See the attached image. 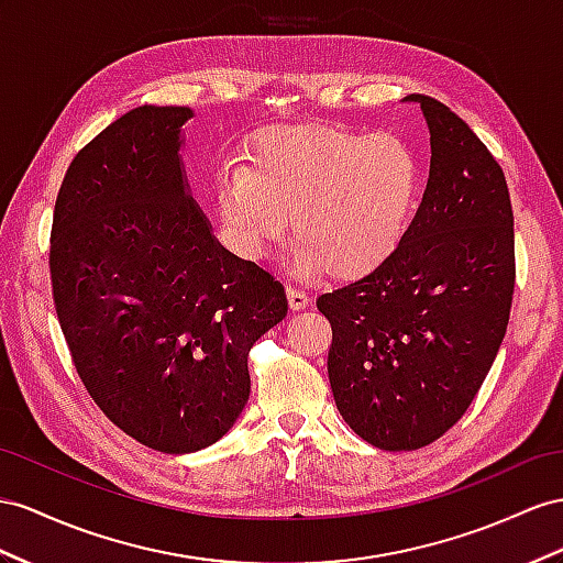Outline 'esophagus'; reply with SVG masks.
I'll return each mask as SVG.
<instances>
[{
	"mask_svg": "<svg viewBox=\"0 0 563 563\" xmlns=\"http://www.w3.org/2000/svg\"><path fill=\"white\" fill-rule=\"evenodd\" d=\"M309 301H311L309 292L299 290V287H287V305H290V309H292V311L307 309V307H309Z\"/></svg>",
	"mask_w": 563,
	"mask_h": 563,
	"instance_id": "esophagus-1",
	"label": "esophagus"
}]
</instances>
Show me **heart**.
I'll list each match as a JSON object with an SVG mask.
<instances>
[{
    "label": "heart",
    "mask_w": 563,
    "mask_h": 563,
    "mask_svg": "<svg viewBox=\"0 0 563 563\" xmlns=\"http://www.w3.org/2000/svg\"><path fill=\"white\" fill-rule=\"evenodd\" d=\"M419 180L416 154L397 135L283 125L254 140L250 166L223 173L219 207L247 254L264 256L290 216L299 273L356 278L399 247Z\"/></svg>",
    "instance_id": "1"
}]
</instances>
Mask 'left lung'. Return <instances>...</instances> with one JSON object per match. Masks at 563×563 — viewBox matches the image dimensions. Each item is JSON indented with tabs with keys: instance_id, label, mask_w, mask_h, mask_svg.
Listing matches in <instances>:
<instances>
[{
	"instance_id": "8db88e82",
	"label": "left lung",
	"mask_w": 563,
	"mask_h": 563,
	"mask_svg": "<svg viewBox=\"0 0 563 563\" xmlns=\"http://www.w3.org/2000/svg\"><path fill=\"white\" fill-rule=\"evenodd\" d=\"M430 176L390 258L325 292L328 378L368 444L421 450L471 407L507 333L516 264L509 187L468 123L428 95Z\"/></svg>"
}]
</instances>
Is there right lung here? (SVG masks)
<instances>
[{
	"instance_id": "add662e5",
	"label": "right lung",
	"mask_w": 563,
	"mask_h": 563,
	"mask_svg": "<svg viewBox=\"0 0 563 563\" xmlns=\"http://www.w3.org/2000/svg\"><path fill=\"white\" fill-rule=\"evenodd\" d=\"M190 107H137L76 154L54 207V307L82 385L164 454L221 440L250 399L252 344L285 287L230 254L190 195Z\"/></svg>"
}]
</instances>
